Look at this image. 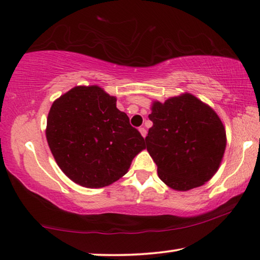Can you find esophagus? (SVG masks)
I'll use <instances>...</instances> for the list:
<instances>
[{"label": "esophagus", "mask_w": 260, "mask_h": 260, "mask_svg": "<svg viewBox=\"0 0 260 260\" xmlns=\"http://www.w3.org/2000/svg\"><path fill=\"white\" fill-rule=\"evenodd\" d=\"M139 132H140V134L142 135L143 138H146V135H147V131L143 128V127H140V128H139Z\"/></svg>", "instance_id": "34e87169"}]
</instances>
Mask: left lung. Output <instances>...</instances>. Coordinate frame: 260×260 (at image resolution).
I'll return each mask as SVG.
<instances>
[{"label": "left lung", "mask_w": 260, "mask_h": 260, "mask_svg": "<svg viewBox=\"0 0 260 260\" xmlns=\"http://www.w3.org/2000/svg\"><path fill=\"white\" fill-rule=\"evenodd\" d=\"M147 150L162 182L174 190L201 187L218 169L226 134L218 115L190 93L154 102Z\"/></svg>", "instance_id": "8db88e82"}]
</instances>
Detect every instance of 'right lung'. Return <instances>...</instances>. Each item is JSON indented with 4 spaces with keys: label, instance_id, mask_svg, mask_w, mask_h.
<instances>
[{
    "label": "right lung",
    "instance_id": "add662e5",
    "mask_svg": "<svg viewBox=\"0 0 260 260\" xmlns=\"http://www.w3.org/2000/svg\"><path fill=\"white\" fill-rule=\"evenodd\" d=\"M45 133L59 168L86 188L118 181L146 148L140 132L117 108V98L96 85L76 86L55 100Z\"/></svg>",
    "mask_w": 260,
    "mask_h": 260
}]
</instances>
